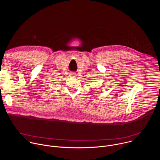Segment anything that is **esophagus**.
I'll list each match as a JSON object with an SVG mask.
<instances>
[{"label": "esophagus", "instance_id": "obj_1", "mask_svg": "<svg viewBox=\"0 0 160 160\" xmlns=\"http://www.w3.org/2000/svg\"><path fill=\"white\" fill-rule=\"evenodd\" d=\"M75 73H71V76H72V77H75Z\"/></svg>", "mask_w": 160, "mask_h": 160}]
</instances>
